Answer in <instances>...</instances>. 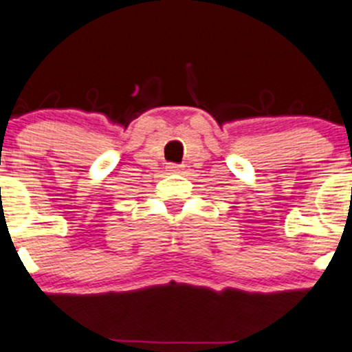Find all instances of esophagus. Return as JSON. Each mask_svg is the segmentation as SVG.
Wrapping results in <instances>:
<instances>
[{
	"label": "esophagus",
	"instance_id": "1",
	"mask_svg": "<svg viewBox=\"0 0 352 352\" xmlns=\"http://www.w3.org/2000/svg\"><path fill=\"white\" fill-rule=\"evenodd\" d=\"M168 169L171 173H181V171H183V169H181V166H177V164H171Z\"/></svg>",
	"mask_w": 352,
	"mask_h": 352
}]
</instances>
